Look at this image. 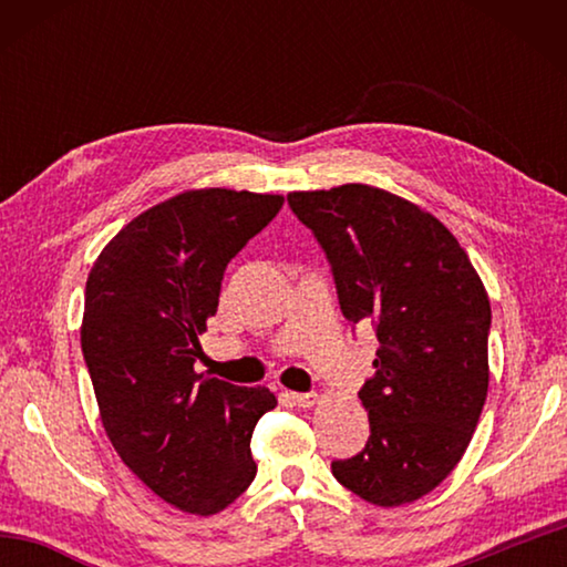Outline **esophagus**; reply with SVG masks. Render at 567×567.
Segmentation results:
<instances>
[{"label":"esophagus","instance_id":"1","mask_svg":"<svg viewBox=\"0 0 567 567\" xmlns=\"http://www.w3.org/2000/svg\"><path fill=\"white\" fill-rule=\"evenodd\" d=\"M290 398H292L300 408H312L315 402H318V392H290Z\"/></svg>","mask_w":567,"mask_h":567}]
</instances>
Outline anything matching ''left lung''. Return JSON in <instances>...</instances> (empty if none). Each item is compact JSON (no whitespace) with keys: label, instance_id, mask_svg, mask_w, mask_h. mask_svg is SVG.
<instances>
[{"label":"left lung","instance_id":"1","mask_svg":"<svg viewBox=\"0 0 567 567\" xmlns=\"http://www.w3.org/2000/svg\"><path fill=\"white\" fill-rule=\"evenodd\" d=\"M287 205L328 257L344 318L380 342L358 392L368 445L332 475L372 505L417 501L453 473L485 405V287L440 219L385 189L292 192Z\"/></svg>","mask_w":567,"mask_h":567}]
</instances>
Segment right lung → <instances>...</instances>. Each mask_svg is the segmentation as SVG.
<instances>
[{"label": "right lung", "instance_id": "obj_1", "mask_svg": "<svg viewBox=\"0 0 567 567\" xmlns=\"http://www.w3.org/2000/svg\"><path fill=\"white\" fill-rule=\"evenodd\" d=\"M282 203L182 192L120 229L87 277L82 352L102 425L122 463L185 513L225 511L257 475L249 440L275 395L197 375L195 360L229 260Z\"/></svg>", "mask_w": 567, "mask_h": 567}]
</instances>
